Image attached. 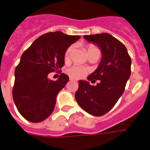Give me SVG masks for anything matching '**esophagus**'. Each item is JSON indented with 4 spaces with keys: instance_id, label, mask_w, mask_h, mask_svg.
<instances>
[{
    "instance_id": "1",
    "label": "esophagus",
    "mask_w": 150,
    "mask_h": 150,
    "mask_svg": "<svg viewBox=\"0 0 150 150\" xmlns=\"http://www.w3.org/2000/svg\"><path fill=\"white\" fill-rule=\"evenodd\" d=\"M70 80H71V81H75L76 79H74V78H72V77H70Z\"/></svg>"
}]
</instances>
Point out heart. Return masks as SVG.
I'll return each instance as SVG.
<instances>
[{
  "label": "heart",
  "mask_w": 150,
  "mask_h": 150,
  "mask_svg": "<svg viewBox=\"0 0 150 150\" xmlns=\"http://www.w3.org/2000/svg\"><path fill=\"white\" fill-rule=\"evenodd\" d=\"M73 50V46H70L69 47H67V50H65V52H64V59L65 60H68L70 59V56H71V52ZM95 50H98V48L96 47L95 46L93 45H88V47H87V51H88V54H89L91 52L95 51ZM66 72L68 75L71 76L73 78H75V79H79V78H81L84 76L85 74L87 73V69L86 67H83V66H79L77 64H74V65L71 66V67H69L66 70Z\"/></svg>",
  "instance_id": "1"
}]
</instances>
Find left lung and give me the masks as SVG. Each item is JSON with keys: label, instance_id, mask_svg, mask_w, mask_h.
Segmentation results:
<instances>
[{"label": "left lung", "instance_id": "left-lung-1", "mask_svg": "<svg viewBox=\"0 0 150 150\" xmlns=\"http://www.w3.org/2000/svg\"><path fill=\"white\" fill-rule=\"evenodd\" d=\"M84 38L101 51L98 67L87 78L92 81L99 80V83L91 86L88 81L79 80L75 98L88 113L100 116L114 107L124 92L131 75L132 59L125 45L107 33L85 35Z\"/></svg>", "mask_w": 150, "mask_h": 150}]
</instances>
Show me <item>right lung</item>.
I'll use <instances>...</instances> for the list:
<instances>
[{"instance_id":"right-lung-1","label":"right lung","mask_w":150,"mask_h":150,"mask_svg":"<svg viewBox=\"0 0 150 150\" xmlns=\"http://www.w3.org/2000/svg\"><path fill=\"white\" fill-rule=\"evenodd\" d=\"M79 38L61 31L46 33L23 52L15 70L13 98L19 113L28 121L40 122L52 114L57 95L69 77L61 74L52 81L48 74L62 69L65 50Z\"/></svg>"}]
</instances>
